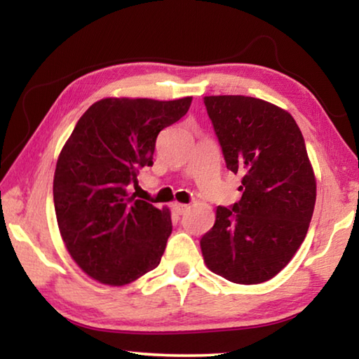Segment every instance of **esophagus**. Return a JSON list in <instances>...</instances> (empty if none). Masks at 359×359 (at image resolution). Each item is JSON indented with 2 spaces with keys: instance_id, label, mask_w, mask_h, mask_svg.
<instances>
[{
  "instance_id": "esophagus-1",
  "label": "esophagus",
  "mask_w": 359,
  "mask_h": 359,
  "mask_svg": "<svg viewBox=\"0 0 359 359\" xmlns=\"http://www.w3.org/2000/svg\"><path fill=\"white\" fill-rule=\"evenodd\" d=\"M172 209L177 212L179 215H182V214H185V212L188 210V205L187 204H184V203H174L172 204Z\"/></svg>"
}]
</instances>
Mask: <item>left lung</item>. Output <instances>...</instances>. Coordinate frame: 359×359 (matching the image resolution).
Instances as JSON below:
<instances>
[{
	"instance_id": "1",
	"label": "left lung",
	"mask_w": 359,
	"mask_h": 359,
	"mask_svg": "<svg viewBox=\"0 0 359 359\" xmlns=\"http://www.w3.org/2000/svg\"><path fill=\"white\" fill-rule=\"evenodd\" d=\"M226 168L242 174V198L218 205L201 239L205 264L229 282L277 276L306 238L317 184L299 126L271 102L242 95L205 96Z\"/></svg>"
}]
</instances>
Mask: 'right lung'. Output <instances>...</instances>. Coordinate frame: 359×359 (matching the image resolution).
Wrapping results in <instances>:
<instances>
[{"label": "right lung", "instance_id": "add662e5", "mask_svg": "<svg viewBox=\"0 0 359 359\" xmlns=\"http://www.w3.org/2000/svg\"><path fill=\"white\" fill-rule=\"evenodd\" d=\"M191 98H106L87 109L58 156L53 204L66 248L101 283L121 287L160 264L171 212L136 199L139 169L154 165L158 133Z\"/></svg>", "mask_w": 359, "mask_h": 359}]
</instances>
